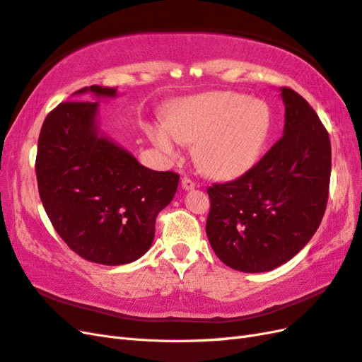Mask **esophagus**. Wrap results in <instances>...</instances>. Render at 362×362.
<instances>
[{
  "label": "esophagus",
  "mask_w": 362,
  "mask_h": 362,
  "mask_svg": "<svg viewBox=\"0 0 362 362\" xmlns=\"http://www.w3.org/2000/svg\"><path fill=\"white\" fill-rule=\"evenodd\" d=\"M181 185H182L184 190H192V189L197 187V182H194V181H193L192 178H189V177H184V178L181 180Z\"/></svg>",
  "instance_id": "1"
}]
</instances>
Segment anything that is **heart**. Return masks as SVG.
<instances>
[{"label":"heart","instance_id":"1","mask_svg":"<svg viewBox=\"0 0 362 362\" xmlns=\"http://www.w3.org/2000/svg\"><path fill=\"white\" fill-rule=\"evenodd\" d=\"M269 106L228 91L209 93L181 102L169 117L149 128L152 141L177 158L182 141L197 143L201 168L218 178H234L257 163L271 132Z\"/></svg>","mask_w":362,"mask_h":362}]
</instances>
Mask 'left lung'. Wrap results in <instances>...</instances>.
Listing matches in <instances>:
<instances>
[{"label": "left lung", "instance_id": "left-lung-1", "mask_svg": "<svg viewBox=\"0 0 362 362\" xmlns=\"http://www.w3.org/2000/svg\"><path fill=\"white\" fill-rule=\"evenodd\" d=\"M285 134L242 177L207 189L205 231L227 267L265 272L291 260L325 216L332 169L329 134L314 108L281 88Z\"/></svg>", "mask_w": 362, "mask_h": 362}]
</instances>
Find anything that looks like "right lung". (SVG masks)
Listing matches in <instances>:
<instances>
[{"instance_id": "1", "label": "right lung", "mask_w": 362, "mask_h": 362, "mask_svg": "<svg viewBox=\"0 0 362 362\" xmlns=\"http://www.w3.org/2000/svg\"><path fill=\"white\" fill-rule=\"evenodd\" d=\"M114 97V88L85 86ZM97 102H62L45 117L37 140L39 197L62 240L85 260L124 265L153 242L155 219L177 193L180 175L144 168L100 135Z\"/></svg>"}]
</instances>
